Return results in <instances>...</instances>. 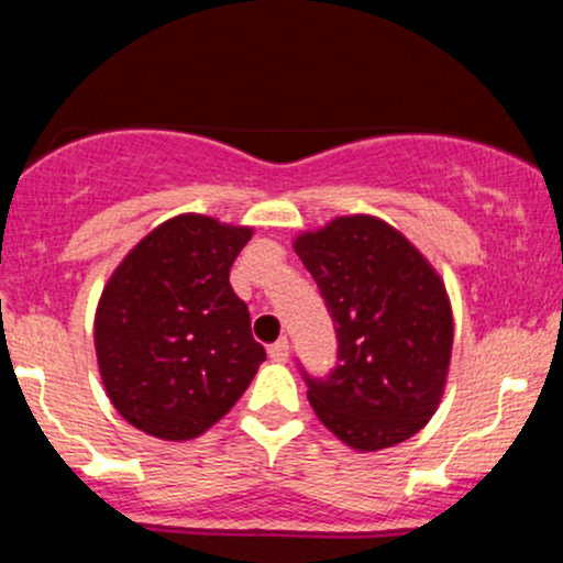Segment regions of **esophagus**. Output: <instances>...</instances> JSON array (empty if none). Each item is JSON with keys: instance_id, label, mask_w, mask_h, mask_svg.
<instances>
[{"instance_id": "1", "label": "esophagus", "mask_w": 563, "mask_h": 563, "mask_svg": "<svg viewBox=\"0 0 563 563\" xmlns=\"http://www.w3.org/2000/svg\"><path fill=\"white\" fill-rule=\"evenodd\" d=\"M267 354H269V360H273V363H286V360H288V341L277 339L275 344H269Z\"/></svg>"}]
</instances>
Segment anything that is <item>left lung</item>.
<instances>
[{
  "mask_svg": "<svg viewBox=\"0 0 563 563\" xmlns=\"http://www.w3.org/2000/svg\"><path fill=\"white\" fill-rule=\"evenodd\" d=\"M296 254L333 318L335 365L307 380L314 416L349 448H394L429 423L452 352L444 283L402 232L376 217H335L301 232Z\"/></svg>",
  "mask_w": 563,
  "mask_h": 563,
  "instance_id": "left-lung-1",
  "label": "left lung"
}]
</instances>
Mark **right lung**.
Wrapping results in <instances>:
<instances>
[{"label":"right lung","mask_w":563,"mask_h":563,"mask_svg":"<svg viewBox=\"0 0 563 563\" xmlns=\"http://www.w3.org/2000/svg\"><path fill=\"white\" fill-rule=\"evenodd\" d=\"M251 232L179 214L115 267L97 303L95 349L108 397L134 429L169 442L200 437L267 360L230 286Z\"/></svg>","instance_id":"right-lung-1"}]
</instances>
